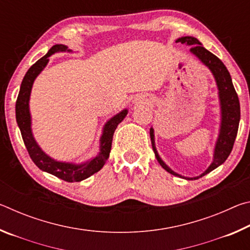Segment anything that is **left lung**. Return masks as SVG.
I'll return each instance as SVG.
<instances>
[{"label":"left lung","instance_id":"1","mask_svg":"<svg viewBox=\"0 0 250 250\" xmlns=\"http://www.w3.org/2000/svg\"><path fill=\"white\" fill-rule=\"evenodd\" d=\"M176 43L185 44L188 46H192L189 49V53L193 54L203 65L206 66L210 70L211 75L216 83L218 89V100H219V109H221V122H219V130L217 140L215 142L214 153H213V161H211L208 167L202 173V174L193 177L183 176L172 170V168L161 159L159 152L155 146V139H154V129H150V137L152 149L154 151L155 158L167 172L171 174L179 176L181 179L185 180H197L200 177L208 174L215 168L225 162L228 155L230 154L234 146V142L238 131L239 120H240V105L238 96L236 94L234 84L231 82V77L229 71L227 70L226 66L223 64L221 59L217 58L214 54L208 52L206 48L203 47V45L200 41L193 36H183L176 40Z\"/></svg>","mask_w":250,"mask_h":250}]
</instances>
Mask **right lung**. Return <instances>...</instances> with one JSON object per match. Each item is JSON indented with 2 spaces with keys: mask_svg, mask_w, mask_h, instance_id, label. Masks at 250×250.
I'll list each match as a JSON object with an SVG mask.
<instances>
[{
  "mask_svg": "<svg viewBox=\"0 0 250 250\" xmlns=\"http://www.w3.org/2000/svg\"><path fill=\"white\" fill-rule=\"evenodd\" d=\"M66 52L73 53V50L62 44L54 45L44 57L37 61L27 70L22 83H21L18 100H16L15 104V115L24 145L26 146L28 154L33 160V162L36 164V167L41 168L42 171L47 172L49 174L66 182H80L100 171L104 166L105 161L109 158L110 150H111L113 133H115L118 125L128 115V109L125 108L121 110L120 112L110 118L104 125L103 132H101L99 139V152L94 158L82 163L66 162V161L55 160L46 153L45 151H43L35 140V138H34L32 131V116L31 111H29V99H31L33 83L37 78V76L44 70L46 65L48 64L49 57L52 55Z\"/></svg>",
  "mask_w": 250,
  "mask_h": 250,
  "instance_id": "add662e5",
  "label": "right lung"
}]
</instances>
